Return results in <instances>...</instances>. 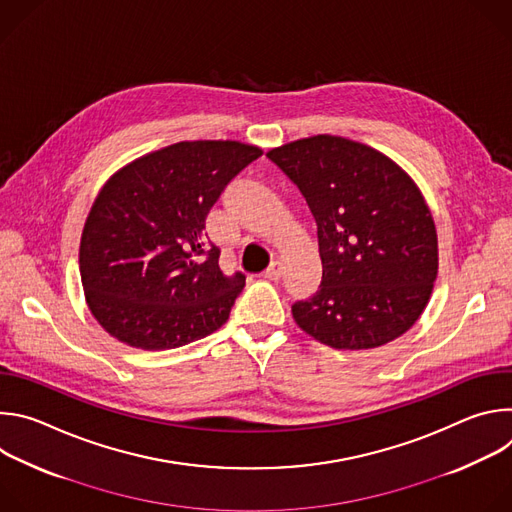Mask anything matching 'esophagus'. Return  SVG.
<instances>
[{
	"label": "esophagus",
	"mask_w": 512,
	"mask_h": 512,
	"mask_svg": "<svg viewBox=\"0 0 512 512\" xmlns=\"http://www.w3.org/2000/svg\"><path fill=\"white\" fill-rule=\"evenodd\" d=\"M263 275H265L267 279H273V281H275V279H279V277L283 275V265H281L279 261H271V265L263 271Z\"/></svg>",
	"instance_id": "esophagus-1"
}]
</instances>
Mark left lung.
<instances>
[{"instance_id":"1","label":"left lung","mask_w":512,"mask_h":512,"mask_svg":"<svg viewBox=\"0 0 512 512\" xmlns=\"http://www.w3.org/2000/svg\"><path fill=\"white\" fill-rule=\"evenodd\" d=\"M267 158L300 188L318 225L322 283L291 306L296 324L338 350L405 334L437 277L435 223L411 176L371 145L328 133Z\"/></svg>"}]
</instances>
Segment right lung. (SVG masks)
Here are the masks:
<instances>
[{
  "label": "right lung",
  "mask_w": 512,
  "mask_h": 512,
  "mask_svg": "<svg viewBox=\"0 0 512 512\" xmlns=\"http://www.w3.org/2000/svg\"><path fill=\"white\" fill-rule=\"evenodd\" d=\"M261 148L178 141L117 170L85 221L79 265L95 320L119 342L170 350L221 328L245 287L225 275L204 221Z\"/></svg>",
  "instance_id": "add662e5"
}]
</instances>
